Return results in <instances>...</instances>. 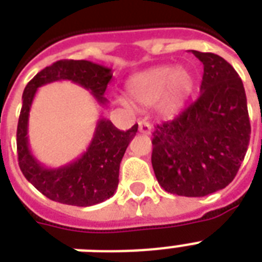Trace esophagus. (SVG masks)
<instances>
[{"label":"esophagus","instance_id":"34e87169","mask_svg":"<svg viewBox=\"0 0 262 262\" xmlns=\"http://www.w3.org/2000/svg\"><path fill=\"white\" fill-rule=\"evenodd\" d=\"M151 123L145 121V119H141L139 121V132L141 135H151Z\"/></svg>","mask_w":262,"mask_h":262}]
</instances>
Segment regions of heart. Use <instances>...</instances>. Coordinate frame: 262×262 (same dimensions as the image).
I'll return each mask as SVG.
<instances>
[{
  "instance_id": "obj_1",
  "label": "heart",
  "mask_w": 262,
  "mask_h": 262,
  "mask_svg": "<svg viewBox=\"0 0 262 262\" xmlns=\"http://www.w3.org/2000/svg\"><path fill=\"white\" fill-rule=\"evenodd\" d=\"M194 83V75L189 68L158 65L132 76L126 90L136 106L149 107L159 102L160 111L171 117L185 106Z\"/></svg>"
}]
</instances>
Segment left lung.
<instances>
[{"instance_id":"1","label":"left lung","mask_w":262,"mask_h":262,"mask_svg":"<svg viewBox=\"0 0 262 262\" xmlns=\"http://www.w3.org/2000/svg\"><path fill=\"white\" fill-rule=\"evenodd\" d=\"M191 53L204 65L200 96L177 118L156 126L151 160L164 190L204 197L235 178L252 129L235 69L213 53Z\"/></svg>"}]
</instances>
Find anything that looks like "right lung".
Here are the masks:
<instances>
[{
	"instance_id": "add662e5",
	"label": "right lung",
	"mask_w": 262,
	"mask_h": 262,
	"mask_svg": "<svg viewBox=\"0 0 262 262\" xmlns=\"http://www.w3.org/2000/svg\"><path fill=\"white\" fill-rule=\"evenodd\" d=\"M113 73L110 68L91 61L62 59L40 71L23 92V107L17 123L18 166L28 179L47 199L68 205L91 207L110 199L118 187L119 164L139 125L119 130L106 118H99L87 151L71 163L51 168L39 163L28 144V117L39 87L61 80H71L91 91L100 106Z\"/></svg>"
}]
</instances>
